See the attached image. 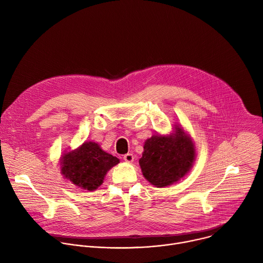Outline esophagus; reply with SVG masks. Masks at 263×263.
Instances as JSON below:
<instances>
[{
  "label": "esophagus",
  "instance_id": "obj_1",
  "mask_svg": "<svg viewBox=\"0 0 263 263\" xmlns=\"http://www.w3.org/2000/svg\"><path fill=\"white\" fill-rule=\"evenodd\" d=\"M124 160H125L126 162H128V163H132V162L134 161V156H133V154L128 153V154L124 155Z\"/></svg>",
  "mask_w": 263,
  "mask_h": 263
}]
</instances>
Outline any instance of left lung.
Listing matches in <instances>:
<instances>
[{
  "mask_svg": "<svg viewBox=\"0 0 263 263\" xmlns=\"http://www.w3.org/2000/svg\"><path fill=\"white\" fill-rule=\"evenodd\" d=\"M196 145L184 128L174 125L173 133L154 134L144 141L139 165L143 177L162 189L189 174L196 160Z\"/></svg>",
  "mask_w": 263,
  "mask_h": 263,
  "instance_id": "1",
  "label": "left lung"
}]
</instances>
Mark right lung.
<instances>
[{
    "mask_svg": "<svg viewBox=\"0 0 263 263\" xmlns=\"http://www.w3.org/2000/svg\"><path fill=\"white\" fill-rule=\"evenodd\" d=\"M60 172L71 184L89 192L104 182L107 172L120 163V159L105 152L99 143L85 141L74 149L64 151L60 159Z\"/></svg>",
    "mask_w": 263,
    "mask_h": 263,
    "instance_id": "add662e5",
    "label": "right lung"
}]
</instances>
